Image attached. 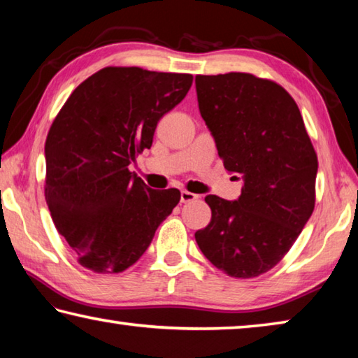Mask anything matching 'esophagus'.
<instances>
[{"label":"esophagus","mask_w":358,"mask_h":358,"mask_svg":"<svg viewBox=\"0 0 358 358\" xmlns=\"http://www.w3.org/2000/svg\"><path fill=\"white\" fill-rule=\"evenodd\" d=\"M197 199H199L197 194L189 192V191H181V202L183 203L194 202V201H197Z\"/></svg>","instance_id":"obj_1"}]
</instances>
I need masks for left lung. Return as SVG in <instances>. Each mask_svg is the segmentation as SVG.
Masks as SVG:
<instances>
[{"mask_svg":"<svg viewBox=\"0 0 358 358\" xmlns=\"http://www.w3.org/2000/svg\"><path fill=\"white\" fill-rule=\"evenodd\" d=\"M199 110L238 201L205 197L211 221L196 232L203 256L227 276L273 268L299 238L316 203L317 155L299 106L280 83L250 72L196 76Z\"/></svg>","mask_w":358,"mask_h":358,"instance_id":"1","label":"left lung"}]
</instances>
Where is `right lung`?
I'll list each match as a JSON object with an SVG mask.
<instances>
[{
	"mask_svg": "<svg viewBox=\"0 0 358 358\" xmlns=\"http://www.w3.org/2000/svg\"><path fill=\"white\" fill-rule=\"evenodd\" d=\"M191 74L107 66L71 93L45 141V201L77 262L121 273L147 251L181 194L151 189L129 171L162 115L185 99Z\"/></svg>",
	"mask_w": 358,
	"mask_h": 358,
	"instance_id": "obj_1",
	"label": "right lung"
}]
</instances>
